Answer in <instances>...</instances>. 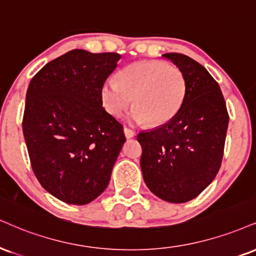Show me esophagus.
<instances>
[{
	"mask_svg": "<svg viewBox=\"0 0 256 256\" xmlns=\"http://www.w3.org/2000/svg\"><path fill=\"white\" fill-rule=\"evenodd\" d=\"M124 134H125L126 138H132V137L136 136V132H134V130H131V128H124Z\"/></svg>",
	"mask_w": 256,
	"mask_h": 256,
	"instance_id": "obj_1",
	"label": "esophagus"
}]
</instances>
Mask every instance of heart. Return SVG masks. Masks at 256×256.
Masks as SVG:
<instances>
[{
	"label": "heart",
	"mask_w": 256,
	"mask_h": 256,
	"mask_svg": "<svg viewBox=\"0 0 256 256\" xmlns=\"http://www.w3.org/2000/svg\"><path fill=\"white\" fill-rule=\"evenodd\" d=\"M186 90V78L178 66L163 60H140L125 66L118 81L108 78L104 82L101 100L114 118L122 116L132 100V119L158 126L176 116Z\"/></svg>",
	"instance_id": "obj_1"
}]
</instances>
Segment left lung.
Here are the masks:
<instances>
[{"label":"left lung","mask_w":256,"mask_h":256,"mask_svg":"<svg viewBox=\"0 0 256 256\" xmlns=\"http://www.w3.org/2000/svg\"><path fill=\"white\" fill-rule=\"evenodd\" d=\"M182 70L186 96L173 119L140 132V168L148 188L169 202L194 199L216 178L224 152L229 114L226 100L202 64L181 54H164Z\"/></svg>","instance_id":"left-lung-1"}]
</instances>
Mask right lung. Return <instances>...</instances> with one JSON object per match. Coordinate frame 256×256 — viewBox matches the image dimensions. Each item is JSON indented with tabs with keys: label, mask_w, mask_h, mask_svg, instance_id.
Segmentation results:
<instances>
[{
	"label": "right lung",
	"mask_w": 256,
	"mask_h": 256,
	"mask_svg": "<svg viewBox=\"0 0 256 256\" xmlns=\"http://www.w3.org/2000/svg\"><path fill=\"white\" fill-rule=\"evenodd\" d=\"M120 54L72 50L30 80L22 119L34 175L62 202L86 205L106 190L126 138L102 107L101 87Z\"/></svg>",
	"instance_id": "1"
}]
</instances>
